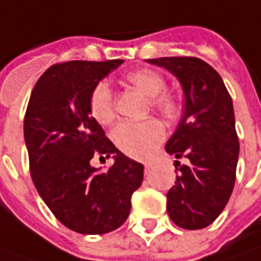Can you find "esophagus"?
<instances>
[{"label": "esophagus", "mask_w": 261, "mask_h": 261, "mask_svg": "<svg viewBox=\"0 0 261 261\" xmlns=\"http://www.w3.org/2000/svg\"><path fill=\"white\" fill-rule=\"evenodd\" d=\"M144 170H145V174H148V173L153 170V164H151V163H147V164L144 166Z\"/></svg>", "instance_id": "obj_1"}]
</instances>
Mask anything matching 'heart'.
<instances>
[{"instance_id": "heart-1", "label": "heart", "mask_w": 261, "mask_h": 261, "mask_svg": "<svg viewBox=\"0 0 261 261\" xmlns=\"http://www.w3.org/2000/svg\"><path fill=\"white\" fill-rule=\"evenodd\" d=\"M124 84L150 98V106L167 121H175L181 113V102L174 94L167 93L166 79L159 71L140 68L124 77ZM90 113L102 125L116 118L114 98L106 83H98L90 94ZM164 138V127L155 118L144 121H124L113 131V140L124 154L133 159H147Z\"/></svg>"}]
</instances>
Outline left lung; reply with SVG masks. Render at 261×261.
<instances>
[{
  "label": "left lung",
  "instance_id": "1",
  "mask_svg": "<svg viewBox=\"0 0 261 261\" xmlns=\"http://www.w3.org/2000/svg\"><path fill=\"white\" fill-rule=\"evenodd\" d=\"M147 63L174 74L186 102L166 144L168 154L189 161L167 193L168 216L186 230L204 228L219 217L234 187L240 145L233 101L219 72L200 58L161 57Z\"/></svg>",
  "mask_w": 261,
  "mask_h": 261
}]
</instances>
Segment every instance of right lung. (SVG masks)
Listing matches in <instances>:
<instances>
[{"label": "right lung", "mask_w": 261, "mask_h": 261, "mask_svg": "<svg viewBox=\"0 0 261 261\" xmlns=\"http://www.w3.org/2000/svg\"><path fill=\"white\" fill-rule=\"evenodd\" d=\"M121 64H54L37 81L27 107L24 138L34 186L58 221L81 234L120 227L143 182V164L116 148L90 113L93 88ZM97 155H113L115 164L100 172L89 164Z\"/></svg>", "instance_id": "right-lung-1"}]
</instances>
